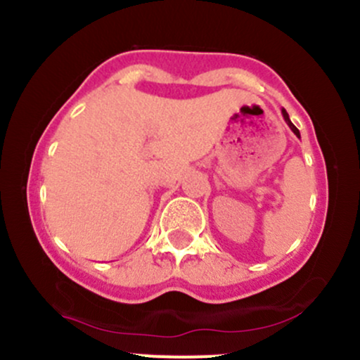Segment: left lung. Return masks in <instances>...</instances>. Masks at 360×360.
I'll return each instance as SVG.
<instances>
[{
	"instance_id": "left-lung-1",
	"label": "left lung",
	"mask_w": 360,
	"mask_h": 360,
	"mask_svg": "<svg viewBox=\"0 0 360 360\" xmlns=\"http://www.w3.org/2000/svg\"><path fill=\"white\" fill-rule=\"evenodd\" d=\"M281 113H283V118H284V122H286V123H288V127L291 128V130H292V134H295L296 137L300 139V130H298V128H296V127L292 125V123H291V120H289V115H288V111L283 108V110H281Z\"/></svg>"
}]
</instances>
